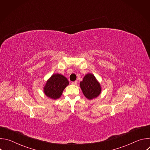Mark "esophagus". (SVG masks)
I'll return each instance as SVG.
<instances>
[{"label":"esophagus","mask_w":150,"mask_h":150,"mask_svg":"<svg viewBox=\"0 0 150 150\" xmlns=\"http://www.w3.org/2000/svg\"><path fill=\"white\" fill-rule=\"evenodd\" d=\"M77 83H78V81H73V82H72V84H73V85H76V84H77Z\"/></svg>","instance_id":"obj_1"}]
</instances>
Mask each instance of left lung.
<instances>
[{
    "label": "left lung",
    "instance_id": "8db88e82",
    "mask_svg": "<svg viewBox=\"0 0 150 150\" xmlns=\"http://www.w3.org/2000/svg\"><path fill=\"white\" fill-rule=\"evenodd\" d=\"M80 87L83 95L89 100L97 97L101 93L100 83L95 76L91 74L84 76L83 80L80 82Z\"/></svg>",
    "mask_w": 150,
    "mask_h": 150
}]
</instances>
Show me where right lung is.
Listing matches in <instances>:
<instances>
[{
    "instance_id": "1",
    "label": "right lung",
    "mask_w": 150,
    "mask_h": 150,
    "mask_svg": "<svg viewBox=\"0 0 150 150\" xmlns=\"http://www.w3.org/2000/svg\"><path fill=\"white\" fill-rule=\"evenodd\" d=\"M68 84V80L64 76L60 74L53 75L45 85V93L52 99L59 98Z\"/></svg>"
}]
</instances>
